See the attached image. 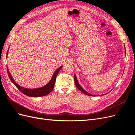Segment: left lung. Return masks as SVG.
<instances>
[{
  "instance_id": "left-lung-1",
  "label": "left lung",
  "mask_w": 135,
  "mask_h": 135,
  "mask_svg": "<svg viewBox=\"0 0 135 135\" xmlns=\"http://www.w3.org/2000/svg\"><path fill=\"white\" fill-rule=\"evenodd\" d=\"M126 48H125V55H126ZM74 81H75V85H76V87H77V88H78V89L79 90H80L81 92H83V93L85 94V95H88V96H95V95H91V93H88V92H87L86 91H85L84 89L80 86V85L79 84L78 81V80H77V79H76V75H74Z\"/></svg>"
}]
</instances>
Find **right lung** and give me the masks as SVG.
<instances>
[{
  "label": "right lung",
  "mask_w": 135,
  "mask_h": 135,
  "mask_svg": "<svg viewBox=\"0 0 135 135\" xmlns=\"http://www.w3.org/2000/svg\"><path fill=\"white\" fill-rule=\"evenodd\" d=\"M8 54V50L7 54V57ZM62 66H60L55 71L54 75H53L52 77L51 80L48 84H47L46 85H44V87L38 88H34V89H28V88H26L20 86V85H19L17 83H16L13 79V78H12V75H11L9 71L8 70V68L7 66V70L8 75L9 76L10 80L20 91H21L22 93H23L24 95H25L27 96L36 97H40V96H44L47 95L48 94L50 93L53 90V89H54L55 84L56 78L57 77V75H58L59 73L61 70V69L62 68Z\"/></svg>",
  "instance_id": "1"
}]
</instances>
